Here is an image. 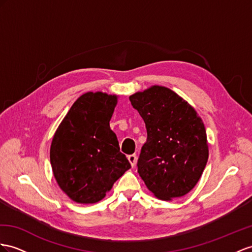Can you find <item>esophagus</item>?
I'll return each instance as SVG.
<instances>
[{
	"instance_id": "1",
	"label": "esophagus",
	"mask_w": 252,
	"mask_h": 252,
	"mask_svg": "<svg viewBox=\"0 0 252 252\" xmlns=\"http://www.w3.org/2000/svg\"><path fill=\"white\" fill-rule=\"evenodd\" d=\"M127 159H128V162L131 163L132 167H135V166H136V162H137V157H136V154H132V156H128V157H127Z\"/></svg>"
}]
</instances>
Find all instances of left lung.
Masks as SVG:
<instances>
[{"label": "left lung", "mask_w": 252, "mask_h": 252, "mask_svg": "<svg viewBox=\"0 0 252 252\" xmlns=\"http://www.w3.org/2000/svg\"><path fill=\"white\" fill-rule=\"evenodd\" d=\"M147 128L138 173L153 195L169 201L189 192L209 158L202 119L171 89L154 85L130 95Z\"/></svg>", "instance_id": "left-lung-1"}]
</instances>
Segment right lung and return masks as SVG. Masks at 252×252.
<instances>
[{
  "instance_id": "1",
  "label": "right lung",
  "mask_w": 252,
  "mask_h": 252,
  "mask_svg": "<svg viewBox=\"0 0 252 252\" xmlns=\"http://www.w3.org/2000/svg\"><path fill=\"white\" fill-rule=\"evenodd\" d=\"M118 96L89 92L77 99L54 134L50 160L57 184L76 203L99 202L131 168L109 121Z\"/></svg>"
}]
</instances>
